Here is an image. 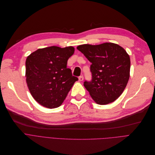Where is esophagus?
Here are the masks:
<instances>
[{"instance_id":"esophagus-1","label":"esophagus","mask_w":155,"mask_h":155,"mask_svg":"<svg viewBox=\"0 0 155 155\" xmlns=\"http://www.w3.org/2000/svg\"><path fill=\"white\" fill-rule=\"evenodd\" d=\"M79 81H83L84 80V76H80L79 77Z\"/></svg>"}]
</instances>
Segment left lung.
Here are the masks:
<instances>
[{"label":"left lung","instance_id":"8db88e82","mask_svg":"<svg viewBox=\"0 0 155 155\" xmlns=\"http://www.w3.org/2000/svg\"><path fill=\"white\" fill-rule=\"evenodd\" d=\"M91 62L92 79L84 86L98 104L114 101L123 93L130 78V58L119 45L106 42L77 47Z\"/></svg>","mask_w":155,"mask_h":155}]
</instances>
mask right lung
<instances>
[{"label":"right lung","mask_w":155,"mask_h":155,"mask_svg":"<svg viewBox=\"0 0 155 155\" xmlns=\"http://www.w3.org/2000/svg\"><path fill=\"white\" fill-rule=\"evenodd\" d=\"M74 52L72 46H51L39 49L27 58L26 83L31 95L41 105L50 109L60 106L78 80L67 68L68 60Z\"/></svg>","instance_id":"add662e5"}]
</instances>
